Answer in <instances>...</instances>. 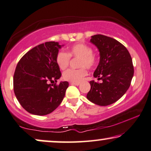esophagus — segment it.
<instances>
[{
	"instance_id": "esophagus-1",
	"label": "esophagus",
	"mask_w": 151,
	"mask_h": 151,
	"mask_svg": "<svg viewBox=\"0 0 151 151\" xmlns=\"http://www.w3.org/2000/svg\"><path fill=\"white\" fill-rule=\"evenodd\" d=\"M70 84L74 86H79L80 83H79V82H70Z\"/></svg>"
}]
</instances>
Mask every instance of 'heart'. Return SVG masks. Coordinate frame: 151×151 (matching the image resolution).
Wrapping results in <instances>:
<instances>
[{
  "label": "heart",
  "mask_w": 151,
  "mask_h": 151,
  "mask_svg": "<svg viewBox=\"0 0 151 151\" xmlns=\"http://www.w3.org/2000/svg\"><path fill=\"white\" fill-rule=\"evenodd\" d=\"M92 48L84 43H77L72 45L67 52L61 50L56 56V62L61 70H65L69 65L70 57L79 58L78 70L68 69L63 72V77L70 82H80L87 75L86 68H91L95 65L96 57Z\"/></svg>",
  "instance_id": "1"
}]
</instances>
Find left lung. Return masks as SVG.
Segmentation results:
<instances>
[{"mask_svg":"<svg viewBox=\"0 0 151 151\" xmlns=\"http://www.w3.org/2000/svg\"><path fill=\"white\" fill-rule=\"evenodd\" d=\"M90 42L98 48L100 55L94 77L102 81H90L91 88L87 99L96 105H110L130 87L134 74L132 58L125 46L111 37L96 35L91 37Z\"/></svg>","mask_w":151,"mask_h":151,"instance_id":"8db88e82","label":"left lung"}]
</instances>
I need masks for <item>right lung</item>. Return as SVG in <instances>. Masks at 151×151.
<instances>
[{"mask_svg":"<svg viewBox=\"0 0 151 151\" xmlns=\"http://www.w3.org/2000/svg\"><path fill=\"white\" fill-rule=\"evenodd\" d=\"M62 46L58 42L40 44L21 58L14 74V91L24 109L36 115L53 112L63 101L68 82L57 83L61 77L56 56Z\"/></svg>","mask_w":151,"mask_h":151,"instance_id":"obj_1","label":"right lung"}]
</instances>
